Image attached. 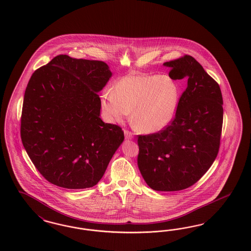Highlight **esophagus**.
<instances>
[{
  "label": "esophagus",
  "mask_w": 251,
  "mask_h": 251,
  "mask_svg": "<svg viewBox=\"0 0 251 251\" xmlns=\"http://www.w3.org/2000/svg\"><path fill=\"white\" fill-rule=\"evenodd\" d=\"M124 133H125V139H127V140H131V139L133 138V134H132V132L130 131V130H124Z\"/></svg>",
  "instance_id": "obj_1"
}]
</instances>
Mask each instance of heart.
<instances>
[{
    "label": "heart",
    "mask_w": 251,
    "mask_h": 251,
    "mask_svg": "<svg viewBox=\"0 0 251 251\" xmlns=\"http://www.w3.org/2000/svg\"><path fill=\"white\" fill-rule=\"evenodd\" d=\"M179 99L174 80L161 75L122 78L115 89L104 90L102 108L111 121L124 120L133 109V125L144 132H156L172 121Z\"/></svg>",
    "instance_id": "b5f03b06"
}]
</instances>
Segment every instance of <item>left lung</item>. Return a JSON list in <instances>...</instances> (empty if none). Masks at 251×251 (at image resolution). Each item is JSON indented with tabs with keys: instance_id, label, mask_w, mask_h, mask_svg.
<instances>
[{
	"instance_id": "8db88e82",
	"label": "left lung",
	"mask_w": 251,
	"mask_h": 251,
	"mask_svg": "<svg viewBox=\"0 0 251 251\" xmlns=\"http://www.w3.org/2000/svg\"><path fill=\"white\" fill-rule=\"evenodd\" d=\"M173 79H187L175 116L164 129L138 135L137 163L153 190L180 191L207 173L219 153L224 121L220 86L193 56L165 62Z\"/></svg>"
}]
</instances>
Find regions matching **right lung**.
<instances>
[{
  "mask_svg": "<svg viewBox=\"0 0 251 251\" xmlns=\"http://www.w3.org/2000/svg\"><path fill=\"white\" fill-rule=\"evenodd\" d=\"M112 73L98 60L59 54L35 70L25 91L20 135L36 169L67 189L95 186L124 140L100 118L98 95Z\"/></svg>",
  "mask_w": 251,
  "mask_h": 251,
  "instance_id": "right-lung-1",
  "label": "right lung"
}]
</instances>
